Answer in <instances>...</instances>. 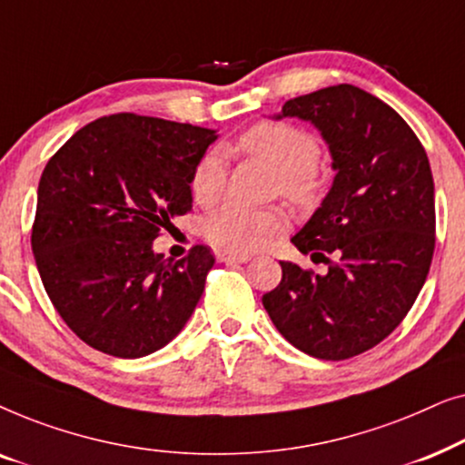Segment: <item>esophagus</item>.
Listing matches in <instances>:
<instances>
[{
    "mask_svg": "<svg viewBox=\"0 0 465 465\" xmlns=\"http://www.w3.org/2000/svg\"><path fill=\"white\" fill-rule=\"evenodd\" d=\"M218 260H220V262H226V264H243V262H250L252 256H247V253L218 252Z\"/></svg>",
    "mask_w": 465,
    "mask_h": 465,
    "instance_id": "obj_1",
    "label": "esophagus"
}]
</instances>
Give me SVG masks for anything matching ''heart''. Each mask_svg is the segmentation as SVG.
<instances>
[{
    "mask_svg": "<svg viewBox=\"0 0 465 465\" xmlns=\"http://www.w3.org/2000/svg\"><path fill=\"white\" fill-rule=\"evenodd\" d=\"M237 150L258 156L279 173L282 190L292 201H307L315 190V167L322 148L309 131L285 123H262L237 139ZM226 186V167L220 150L199 158L190 177V193L203 207L220 201ZM288 218L279 209H250L226 205L209 215L205 234L209 243L228 253H252L285 231Z\"/></svg>",
    "mask_w": 465,
    "mask_h": 465,
    "instance_id": "heart-1",
    "label": "heart"
}]
</instances>
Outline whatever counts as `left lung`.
<instances>
[{"label":"left lung","instance_id":"8db88e82","mask_svg":"<svg viewBox=\"0 0 465 465\" xmlns=\"http://www.w3.org/2000/svg\"><path fill=\"white\" fill-rule=\"evenodd\" d=\"M282 118L313 124L332 156V186L292 237L328 272L282 262V283L262 304L296 349L347 360L387 339L423 288L436 245L434 177L404 118L358 86L285 101Z\"/></svg>","mask_w":465,"mask_h":465}]
</instances>
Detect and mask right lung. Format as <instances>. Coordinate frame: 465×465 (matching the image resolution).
<instances>
[{
  "label": "right lung",
  "mask_w": 465,
  "mask_h": 465,
  "mask_svg": "<svg viewBox=\"0 0 465 465\" xmlns=\"http://www.w3.org/2000/svg\"><path fill=\"white\" fill-rule=\"evenodd\" d=\"M218 131L114 114L82 126L50 158L37 186L31 247L46 294L86 345L135 360L186 326L215 262L154 239L193 209L190 177Z\"/></svg>",
  "instance_id": "obj_1"
}]
</instances>
